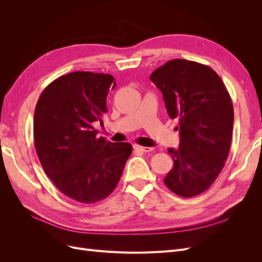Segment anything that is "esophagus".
<instances>
[{
	"mask_svg": "<svg viewBox=\"0 0 262 262\" xmlns=\"http://www.w3.org/2000/svg\"><path fill=\"white\" fill-rule=\"evenodd\" d=\"M134 150H138V152H143V153H147L150 152L153 148L152 147H146V146H140V145H134L133 146Z\"/></svg>",
	"mask_w": 262,
	"mask_h": 262,
	"instance_id": "obj_1",
	"label": "esophagus"
}]
</instances>
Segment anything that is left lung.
Instances as JSON below:
<instances>
[{
  "instance_id": "left-lung-1",
  "label": "left lung",
  "mask_w": 262,
  "mask_h": 262,
  "mask_svg": "<svg viewBox=\"0 0 262 262\" xmlns=\"http://www.w3.org/2000/svg\"><path fill=\"white\" fill-rule=\"evenodd\" d=\"M149 78L162 92L169 117L179 120L180 144L168 148L173 166L165 185L184 198L200 194L220 175L229 153L231 96L215 71L194 61L170 60Z\"/></svg>"
}]
</instances>
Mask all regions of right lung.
Listing matches in <instances>:
<instances>
[{
    "instance_id": "right-lung-1",
    "label": "right lung",
    "mask_w": 262,
    "mask_h": 262,
    "mask_svg": "<svg viewBox=\"0 0 262 262\" xmlns=\"http://www.w3.org/2000/svg\"><path fill=\"white\" fill-rule=\"evenodd\" d=\"M116 86L110 74L72 72L46 87L34 116L39 161L60 191L91 204L112 193L132 153L130 143L97 138L93 122L107 113L106 99Z\"/></svg>"
}]
</instances>
